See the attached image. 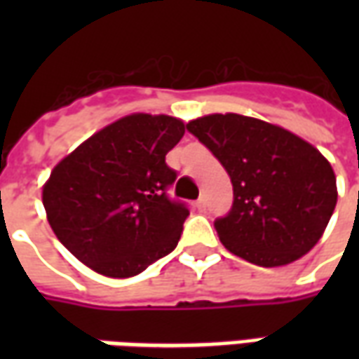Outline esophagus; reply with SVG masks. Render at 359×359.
I'll use <instances>...</instances> for the list:
<instances>
[{"instance_id": "34e87169", "label": "esophagus", "mask_w": 359, "mask_h": 359, "mask_svg": "<svg viewBox=\"0 0 359 359\" xmlns=\"http://www.w3.org/2000/svg\"><path fill=\"white\" fill-rule=\"evenodd\" d=\"M205 205H208V202H205V198H200V200H198V202H196V210L198 211H205Z\"/></svg>"}]
</instances>
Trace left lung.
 Returning <instances> with one entry per match:
<instances>
[{"instance_id":"obj_1","label":"left lung","mask_w":359,"mask_h":359,"mask_svg":"<svg viewBox=\"0 0 359 359\" xmlns=\"http://www.w3.org/2000/svg\"><path fill=\"white\" fill-rule=\"evenodd\" d=\"M233 182V208L215 219L229 252L262 267L316 246L337 205V177L321 151L277 125L215 113L187 125Z\"/></svg>"}]
</instances>
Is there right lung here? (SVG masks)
I'll list each match as a JSON object with an SVG mask.
<instances>
[{
  "label": "right lung",
  "instance_id": "obj_1",
  "mask_svg": "<svg viewBox=\"0 0 359 359\" xmlns=\"http://www.w3.org/2000/svg\"><path fill=\"white\" fill-rule=\"evenodd\" d=\"M182 136L180 118L134 113L61 159L42 190L59 242L113 278L134 277L171 254L190 211L167 196L177 171L165 156Z\"/></svg>",
  "mask_w": 359,
  "mask_h": 359
}]
</instances>
